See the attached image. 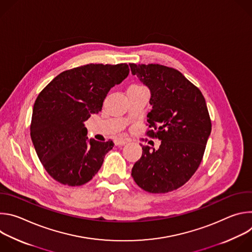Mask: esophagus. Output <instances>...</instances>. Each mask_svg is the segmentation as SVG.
Wrapping results in <instances>:
<instances>
[{
	"mask_svg": "<svg viewBox=\"0 0 252 252\" xmlns=\"http://www.w3.org/2000/svg\"><path fill=\"white\" fill-rule=\"evenodd\" d=\"M126 142H127V140L125 139V138H117L115 140V145L116 146H123V145H126Z\"/></svg>",
	"mask_w": 252,
	"mask_h": 252,
	"instance_id": "34e87169",
	"label": "esophagus"
}]
</instances>
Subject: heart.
<instances>
[{"instance_id":"b5f03b06","label":"heart","mask_w":252,"mask_h":252,"mask_svg":"<svg viewBox=\"0 0 252 252\" xmlns=\"http://www.w3.org/2000/svg\"><path fill=\"white\" fill-rule=\"evenodd\" d=\"M131 87H133V88H142V87H140V86H131Z\"/></svg>"}]
</instances>
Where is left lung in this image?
I'll use <instances>...</instances> for the list:
<instances>
[{"label":"left lung","mask_w":252,"mask_h":252,"mask_svg":"<svg viewBox=\"0 0 252 252\" xmlns=\"http://www.w3.org/2000/svg\"><path fill=\"white\" fill-rule=\"evenodd\" d=\"M131 74L151 91L148 135L158 150L142 146L131 176L143 190L165 193L184 186L199 166L211 122L201 92L178 70L161 64L129 63Z\"/></svg>","instance_id":"left-lung-1"}]
</instances>
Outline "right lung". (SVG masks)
I'll return each mask as SVG.
<instances>
[{
    "label": "right lung",
    "instance_id": "right-lung-1",
    "mask_svg": "<svg viewBox=\"0 0 252 252\" xmlns=\"http://www.w3.org/2000/svg\"><path fill=\"white\" fill-rule=\"evenodd\" d=\"M129 73L126 63H90L57 76L34 101L31 137L47 172L60 184L79 187L99 170L114 142L89 139L85 122Z\"/></svg>",
    "mask_w": 252,
    "mask_h": 252
}]
</instances>
